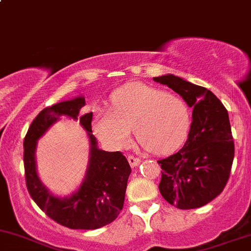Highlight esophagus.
<instances>
[{
    "instance_id": "esophagus-1",
    "label": "esophagus",
    "mask_w": 251,
    "mask_h": 251,
    "mask_svg": "<svg viewBox=\"0 0 251 251\" xmlns=\"http://www.w3.org/2000/svg\"><path fill=\"white\" fill-rule=\"evenodd\" d=\"M128 160H129V164H130L131 168H135V166L140 165L141 164V159L137 158V157L131 156V154H129L128 156Z\"/></svg>"
}]
</instances>
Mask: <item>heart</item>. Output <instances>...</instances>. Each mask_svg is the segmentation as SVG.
<instances>
[{
    "mask_svg": "<svg viewBox=\"0 0 251 251\" xmlns=\"http://www.w3.org/2000/svg\"><path fill=\"white\" fill-rule=\"evenodd\" d=\"M111 110L101 109L94 131L114 149L131 142V130L142 147L154 154L177 150L191 126L190 108L184 99L143 83H129L111 94Z\"/></svg>",
    "mask_w": 251,
    "mask_h": 251,
    "instance_id": "heart-1",
    "label": "heart"
}]
</instances>
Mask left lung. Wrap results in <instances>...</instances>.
<instances>
[{"instance_id":"obj_1","label":"left lung","mask_w":251,"mask_h":251,"mask_svg":"<svg viewBox=\"0 0 251 251\" xmlns=\"http://www.w3.org/2000/svg\"><path fill=\"white\" fill-rule=\"evenodd\" d=\"M166 85L193 107L191 129L184 147L159 159L164 199L179 209H193L211 202L224 191L234 159L229 116L211 91L168 74L153 78Z\"/></svg>"}]
</instances>
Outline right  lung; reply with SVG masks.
<instances>
[{
    "instance_id": "1",
    "label": "right lung",
    "mask_w": 251,
    "mask_h": 251,
    "mask_svg": "<svg viewBox=\"0 0 251 251\" xmlns=\"http://www.w3.org/2000/svg\"><path fill=\"white\" fill-rule=\"evenodd\" d=\"M82 97L46 107L30 125L24 138V171L31 198L49 218L71 229H98L113 222L122 211L126 182L131 168L122 152L98 149L92 132L93 113L80 116V125L88 131L91 158L79 190L66 198L54 197L39 180L36 171L37 141L60 116L78 120L85 107Z\"/></svg>"
}]
</instances>
